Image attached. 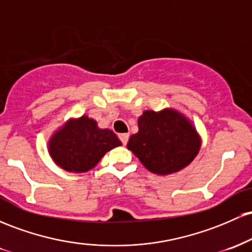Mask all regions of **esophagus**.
Instances as JSON below:
<instances>
[{
    "label": "esophagus",
    "instance_id": "34e87169",
    "mask_svg": "<svg viewBox=\"0 0 252 252\" xmlns=\"http://www.w3.org/2000/svg\"><path fill=\"white\" fill-rule=\"evenodd\" d=\"M120 140H121V142H122L123 146H126V144L128 143L129 135H128V134H121V135H120Z\"/></svg>",
    "mask_w": 252,
    "mask_h": 252
}]
</instances>
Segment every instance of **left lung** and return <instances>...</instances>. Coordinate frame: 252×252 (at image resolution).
Listing matches in <instances>:
<instances>
[{
    "mask_svg": "<svg viewBox=\"0 0 252 252\" xmlns=\"http://www.w3.org/2000/svg\"><path fill=\"white\" fill-rule=\"evenodd\" d=\"M138 160L155 174H170L192 162L200 141L190 123L174 110L144 111L138 132L126 144Z\"/></svg>",
    "mask_w": 252,
    "mask_h": 252,
    "instance_id": "8db88e82",
    "label": "left lung"
}]
</instances>
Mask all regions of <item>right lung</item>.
I'll return each mask as SVG.
<instances>
[{
    "label": "right lung",
    "instance_id": "right-lung-1",
    "mask_svg": "<svg viewBox=\"0 0 252 252\" xmlns=\"http://www.w3.org/2000/svg\"><path fill=\"white\" fill-rule=\"evenodd\" d=\"M122 144L114 131L98 129L86 116L63 126L50 142L53 160L68 172L83 173L94 168L106 152Z\"/></svg>",
    "mask_w": 252,
    "mask_h": 252
}]
</instances>
